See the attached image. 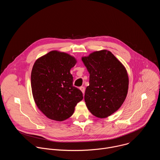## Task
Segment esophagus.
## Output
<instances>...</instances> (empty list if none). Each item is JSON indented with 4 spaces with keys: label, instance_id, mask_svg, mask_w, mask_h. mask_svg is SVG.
Here are the masks:
<instances>
[{
    "label": "esophagus",
    "instance_id": "obj_1",
    "mask_svg": "<svg viewBox=\"0 0 160 160\" xmlns=\"http://www.w3.org/2000/svg\"><path fill=\"white\" fill-rule=\"evenodd\" d=\"M80 90L82 91L83 94H84V93H85V87L82 86V87H80Z\"/></svg>",
    "mask_w": 160,
    "mask_h": 160
}]
</instances>
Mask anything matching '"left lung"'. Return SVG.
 <instances>
[{
    "mask_svg": "<svg viewBox=\"0 0 160 160\" xmlns=\"http://www.w3.org/2000/svg\"><path fill=\"white\" fill-rule=\"evenodd\" d=\"M82 60L90 74L84 96L86 106L94 116L106 118L121 107L127 97V70L107 50L94 52Z\"/></svg>",
    "mask_w": 160,
    "mask_h": 160,
    "instance_id": "1",
    "label": "left lung"
}]
</instances>
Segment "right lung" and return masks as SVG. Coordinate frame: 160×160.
Segmentation results:
<instances>
[{
	"label": "right lung",
	"mask_w": 160,
	"mask_h": 160,
	"mask_svg": "<svg viewBox=\"0 0 160 160\" xmlns=\"http://www.w3.org/2000/svg\"><path fill=\"white\" fill-rule=\"evenodd\" d=\"M76 62L68 54L52 51L34 63L31 73L33 99L49 119L61 122L70 118L77 104L83 99L81 90L73 85L70 73Z\"/></svg>",
	"instance_id": "obj_1"
}]
</instances>
